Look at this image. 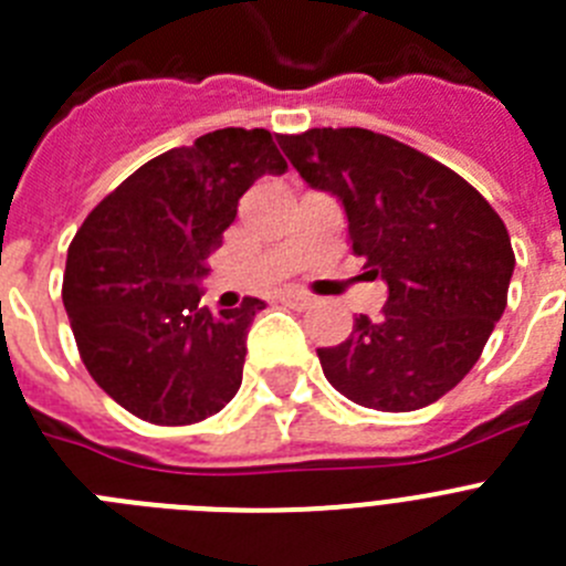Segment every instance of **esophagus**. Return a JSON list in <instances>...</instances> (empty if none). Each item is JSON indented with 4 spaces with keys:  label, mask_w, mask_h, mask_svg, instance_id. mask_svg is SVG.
<instances>
[{
    "label": "esophagus",
    "mask_w": 566,
    "mask_h": 566,
    "mask_svg": "<svg viewBox=\"0 0 566 566\" xmlns=\"http://www.w3.org/2000/svg\"><path fill=\"white\" fill-rule=\"evenodd\" d=\"M280 301L289 303V306H294V308H312V306H315V297L303 292V289H286V292H280Z\"/></svg>",
    "instance_id": "1"
}]
</instances>
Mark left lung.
<instances>
[{
    "instance_id": "1",
    "label": "left lung",
    "mask_w": 566,
    "mask_h": 566,
    "mask_svg": "<svg viewBox=\"0 0 566 566\" xmlns=\"http://www.w3.org/2000/svg\"><path fill=\"white\" fill-rule=\"evenodd\" d=\"M289 163L346 211L349 243L389 289L384 317L317 349L343 398L380 412L434 403L475 366L506 308V226L452 168L366 128L277 137Z\"/></svg>"
}]
</instances>
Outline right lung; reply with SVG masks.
Listing matches in <instances>:
<instances>
[{
	"label": "right lung",
	"mask_w": 566,
	"mask_h": 566,
	"mask_svg": "<svg viewBox=\"0 0 566 566\" xmlns=\"http://www.w3.org/2000/svg\"><path fill=\"white\" fill-rule=\"evenodd\" d=\"M286 159L265 128H220L159 154L88 214L67 249L62 303L82 364L119 407L159 427L206 421L243 384L260 308L200 306L237 202Z\"/></svg>",
	"instance_id": "add662e5"
}]
</instances>
